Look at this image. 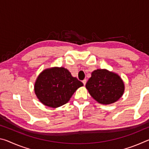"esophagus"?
Segmentation results:
<instances>
[{
  "instance_id": "1",
  "label": "esophagus",
  "mask_w": 149,
  "mask_h": 149,
  "mask_svg": "<svg viewBox=\"0 0 149 149\" xmlns=\"http://www.w3.org/2000/svg\"><path fill=\"white\" fill-rule=\"evenodd\" d=\"M82 82H83V84H84V85H85V84H86V83H87V79H84L82 81Z\"/></svg>"
}]
</instances>
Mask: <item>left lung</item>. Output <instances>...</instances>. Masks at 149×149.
<instances>
[{
    "label": "left lung",
    "instance_id": "8db88e82",
    "mask_svg": "<svg viewBox=\"0 0 149 149\" xmlns=\"http://www.w3.org/2000/svg\"><path fill=\"white\" fill-rule=\"evenodd\" d=\"M85 87L93 99L102 104L117 101L124 91V84L119 75L107 70L93 71Z\"/></svg>",
    "mask_w": 149,
    "mask_h": 149
}]
</instances>
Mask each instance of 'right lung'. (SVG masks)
<instances>
[{"mask_svg": "<svg viewBox=\"0 0 149 149\" xmlns=\"http://www.w3.org/2000/svg\"><path fill=\"white\" fill-rule=\"evenodd\" d=\"M84 85L64 68L44 70L37 77L35 93L42 104L56 108L65 104L78 88Z\"/></svg>", "mask_w": 149, "mask_h": 149, "instance_id": "1", "label": "right lung"}]
</instances>
